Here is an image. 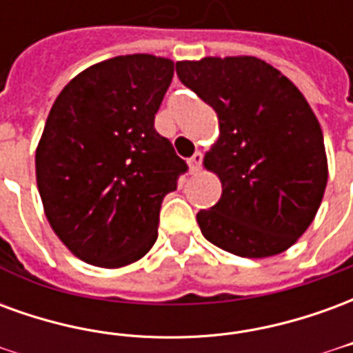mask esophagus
I'll return each mask as SVG.
<instances>
[{
	"mask_svg": "<svg viewBox=\"0 0 353 353\" xmlns=\"http://www.w3.org/2000/svg\"><path fill=\"white\" fill-rule=\"evenodd\" d=\"M202 159H204V157H202V153H200V151H196V153L192 154L191 159L187 161V164H189V172H191V174H196V172H199L200 166H202Z\"/></svg>",
	"mask_w": 353,
	"mask_h": 353,
	"instance_id": "34e87169",
	"label": "esophagus"
}]
</instances>
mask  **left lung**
I'll list each match as a JSON object with an SVG mask.
<instances>
[{"label":"left lung","instance_id":"1","mask_svg":"<svg viewBox=\"0 0 353 353\" xmlns=\"http://www.w3.org/2000/svg\"><path fill=\"white\" fill-rule=\"evenodd\" d=\"M176 72L219 119L204 166L223 192L196 214L204 238L250 259L285 252L314 221L327 185L323 134L308 101L255 57L185 60Z\"/></svg>","mask_w":353,"mask_h":353}]
</instances>
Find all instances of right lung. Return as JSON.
<instances>
[{"mask_svg":"<svg viewBox=\"0 0 353 353\" xmlns=\"http://www.w3.org/2000/svg\"><path fill=\"white\" fill-rule=\"evenodd\" d=\"M174 62L126 54L90 65L58 94L35 151L50 227L79 259L119 268L159 236L162 199L187 172L154 115Z\"/></svg>","mask_w":353,"mask_h":353,"instance_id":"right-lung-1","label":"right lung"}]
</instances>
